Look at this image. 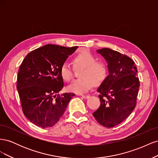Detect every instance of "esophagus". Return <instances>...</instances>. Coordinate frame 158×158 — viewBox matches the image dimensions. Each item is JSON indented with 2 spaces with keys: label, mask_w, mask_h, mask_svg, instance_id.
I'll use <instances>...</instances> for the list:
<instances>
[{
  "label": "esophagus",
  "mask_w": 158,
  "mask_h": 158,
  "mask_svg": "<svg viewBox=\"0 0 158 158\" xmlns=\"http://www.w3.org/2000/svg\"><path fill=\"white\" fill-rule=\"evenodd\" d=\"M81 96L84 99H88L89 98V95H81Z\"/></svg>",
  "instance_id": "1"
}]
</instances>
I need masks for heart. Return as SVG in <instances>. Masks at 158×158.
<instances>
[{"mask_svg":"<svg viewBox=\"0 0 158 158\" xmlns=\"http://www.w3.org/2000/svg\"><path fill=\"white\" fill-rule=\"evenodd\" d=\"M74 68L80 71V78L74 80L68 86L70 92L83 94L95 85H101L107 77L108 68L103 61H96V58L88 51H83L73 59ZM60 74L66 82H70L73 77V71L70 65L64 63L60 68Z\"/></svg>","mask_w":158,"mask_h":158,"instance_id":"obj_1","label":"heart"}]
</instances>
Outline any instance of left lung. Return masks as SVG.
<instances>
[{"label": "left lung", "mask_w": 158, "mask_h": 158, "mask_svg": "<svg viewBox=\"0 0 158 158\" xmlns=\"http://www.w3.org/2000/svg\"><path fill=\"white\" fill-rule=\"evenodd\" d=\"M97 52L106 60L109 75L97 90L101 104L93 115L100 125L111 128L125 120L135 109L140 82L130 57L109 48Z\"/></svg>", "instance_id": "8db88e82"}]
</instances>
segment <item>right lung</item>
I'll list each match as a JSON object with an SVG mask.
<instances>
[{
  "label": "right lung",
  "instance_id": "1",
  "mask_svg": "<svg viewBox=\"0 0 158 158\" xmlns=\"http://www.w3.org/2000/svg\"><path fill=\"white\" fill-rule=\"evenodd\" d=\"M78 47L48 44L28 53L17 77L22 111L30 122L41 128L54 126L75 94H57L64 86L60 68Z\"/></svg>",
  "mask_w": 158,
  "mask_h": 158
}]
</instances>
